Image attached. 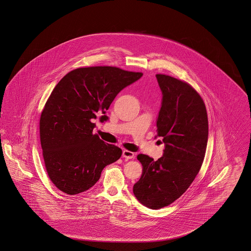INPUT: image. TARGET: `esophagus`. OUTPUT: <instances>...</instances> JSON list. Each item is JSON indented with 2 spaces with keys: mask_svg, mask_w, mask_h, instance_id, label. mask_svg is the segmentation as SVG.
Masks as SVG:
<instances>
[{
  "mask_svg": "<svg viewBox=\"0 0 251 251\" xmlns=\"http://www.w3.org/2000/svg\"><path fill=\"white\" fill-rule=\"evenodd\" d=\"M122 156H123L125 159L129 160V159H132V158L134 157V153H133V152H131L130 151L124 150V151H123V152H122Z\"/></svg>",
  "mask_w": 251,
  "mask_h": 251,
  "instance_id": "1",
  "label": "esophagus"
}]
</instances>
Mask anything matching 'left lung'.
I'll return each instance as SVG.
<instances>
[{"mask_svg": "<svg viewBox=\"0 0 251 251\" xmlns=\"http://www.w3.org/2000/svg\"><path fill=\"white\" fill-rule=\"evenodd\" d=\"M163 99L156 122L164 153L157 161L138 154L141 178L133 194L144 206L157 210L174 202L198 175L208 142V117L201 97L191 85L174 77L156 74Z\"/></svg>", "mask_w": 251, "mask_h": 251, "instance_id": "obj_1", "label": "left lung"}]
</instances>
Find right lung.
<instances>
[{
    "label": "right lung",
    "mask_w": 251,
    "mask_h": 251,
    "mask_svg": "<svg viewBox=\"0 0 251 251\" xmlns=\"http://www.w3.org/2000/svg\"><path fill=\"white\" fill-rule=\"evenodd\" d=\"M141 72L116 67L79 68L53 88L39 121L40 143L49 177L68 195L88 190L104 167L122 151L93 133L97 115L105 113L116 96L142 77Z\"/></svg>",
    "instance_id": "add662e5"
}]
</instances>
